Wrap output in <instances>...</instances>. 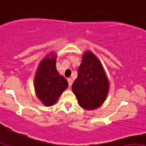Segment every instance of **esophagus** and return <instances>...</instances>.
Returning a JSON list of instances; mask_svg holds the SVG:
<instances>
[{"instance_id": "1", "label": "esophagus", "mask_w": 146, "mask_h": 146, "mask_svg": "<svg viewBox=\"0 0 146 146\" xmlns=\"http://www.w3.org/2000/svg\"><path fill=\"white\" fill-rule=\"evenodd\" d=\"M67 82H68L69 86H71L72 84V79L71 78H68V79H67Z\"/></svg>"}]
</instances>
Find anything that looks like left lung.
<instances>
[{"instance_id":"obj_1","label":"left lung","mask_w":146,"mask_h":146,"mask_svg":"<svg viewBox=\"0 0 146 146\" xmlns=\"http://www.w3.org/2000/svg\"><path fill=\"white\" fill-rule=\"evenodd\" d=\"M77 72L72 88L79 106L86 110L100 107L106 100L109 85L101 63L91 51L83 55Z\"/></svg>"}]
</instances>
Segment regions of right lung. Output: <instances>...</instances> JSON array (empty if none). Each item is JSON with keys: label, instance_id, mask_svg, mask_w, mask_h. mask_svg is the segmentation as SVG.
Segmentation results:
<instances>
[{"label": "right lung", "instance_id": "add662e5", "mask_svg": "<svg viewBox=\"0 0 146 146\" xmlns=\"http://www.w3.org/2000/svg\"><path fill=\"white\" fill-rule=\"evenodd\" d=\"M56 57L49 54L40 62L34 79L36 94L46 106L55 104L68 86V82L56 70Z\"/></svg>", "mask_w": 146, "mask_h": 146}]
</instances>
